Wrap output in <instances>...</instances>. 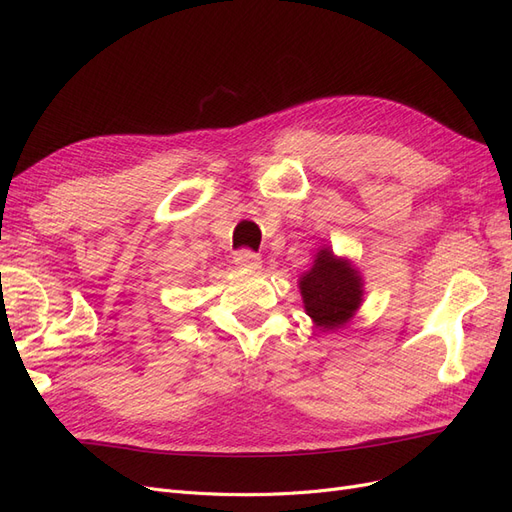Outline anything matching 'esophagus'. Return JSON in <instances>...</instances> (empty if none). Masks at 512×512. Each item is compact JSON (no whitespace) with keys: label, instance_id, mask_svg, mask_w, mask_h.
<instances>
[{"label":"esophagus","instance_id":"1","mask_svg":"<svg viewBox=\"0 0 512 512\" xmlns=\"http://www.w3.org/2000/svg\"><path fill=\"white\" fill-rule=\"evenodd\" d=\"M235 265L243 271H258L262 267V260L258 254L250 252V250H241L237 256H235Z\"/></svg>","mask_w":512,"mask_h":512}]
</instances>
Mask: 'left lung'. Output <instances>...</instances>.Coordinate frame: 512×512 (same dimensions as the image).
Instances as JSON below:
<instances>
[{"label":"left lung","mask_w":512,"mask_h":512,"mask_svg":"<svg viewBox=\"0 0 512 512\" xmlns=\"http://www.w3.org/2000/svg\"><path fill=\"white\" fill-rule=\"evenodd\" d=\"M305 314L320 331L344 329L363 305V275L331 245H320L312 267L299 277Z\"/></svg>","instance_id":"1"}]
</instances>
